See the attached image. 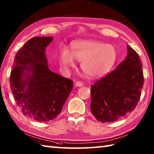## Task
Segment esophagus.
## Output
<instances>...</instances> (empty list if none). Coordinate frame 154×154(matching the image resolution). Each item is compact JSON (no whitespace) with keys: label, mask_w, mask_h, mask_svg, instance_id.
Segmentation results:
<instances>
[{"label":"esophagus","mask_w":154,"mask_h":154,"mask_svg":"<svg viewBox=\"0 0 154 154\" xmlns=\"http://www.w3.org/2000/svg\"><path fill=\"white\" fill-rule=\"evenodd\" d=\"M75 86H76L78 87H81L83 86V84L81 82H76V83H75Z\"/></svg>","instance_id":"34e87169"}]
</instances>
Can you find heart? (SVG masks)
<instances>
[{
    "label": "heart",
    "instance_id": "1",
    "mask_svg": "<svg viewBox=\"0 0 154 154\" xmlns=\"http://www.w3.org/2000/svg\"><path fill=\"white\" fill-rule=\"evenodd\" d=\"M117 58L114 45L97 40H78L72 43L71 52L63 49L60 54V62L68 69L76 66V60L81 62L80 67L87 77L99 78L111 70Z\"/></svg>",
    "mask_w": 154,
    "mask_h": 154
}]
</instances>
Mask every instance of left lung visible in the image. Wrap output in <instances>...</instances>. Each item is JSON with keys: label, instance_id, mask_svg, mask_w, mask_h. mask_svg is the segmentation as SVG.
I'll list each match as a JSON object with an SVG mask.
<instances>
[{"label": "left lung", "instance_id": "8db88e82", "mask_svg": "<svg viewBox=\"0 0 154 154\" xmlns=\"http://www.w3.org/2000/svg\"><path fill=\"white\" fill-rule=\"evenodd\" d=\"M138 54L127 45V56L111 73L91 86L92 114L102 123H112L133 111L143 86Z\"/></svg>", "mask_w": 154, "mask_h": 154}]
</instances>
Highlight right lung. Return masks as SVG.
I'll return each mask as SVG.
<instances>
[{
	"instance_id": "right-lung-1",
	"label": "right lung",
	"mask_w": 154,
	"mask_h": 154,
	"mask_svg": "<svg viewBox=\"0 0 154 154\" xmlns=\"http://www.w3.org/2000/svg\"><path fill=\"white\" fill-rule=\"evenodd\" d=\"M52 40V37L28 40L14 56L10 76L17 104L23 115L38 122L54 119L73 88L72 80L48 68L45 50Z\"/></svg>"
}]
</instances>
